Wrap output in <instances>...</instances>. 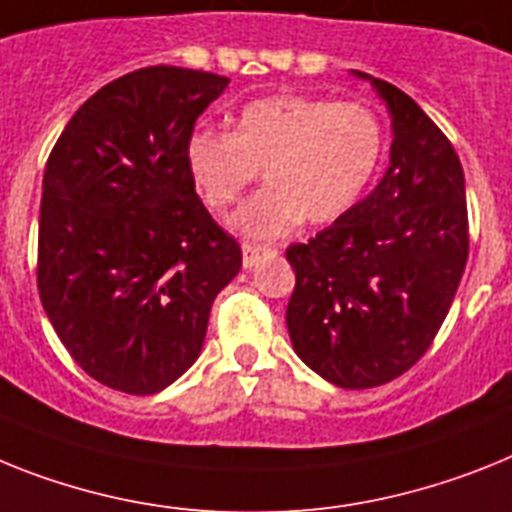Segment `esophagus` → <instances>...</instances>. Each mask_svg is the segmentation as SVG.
Here are the masks:
<instances>
[{
	"instance_id": "1",
	"label": "esophagus",
	"mask_w": 512,
	"mask_h": 512,
	"mask_svg": "<svg viewBox=\"0 0 512 512\" xmlns=\"http://www.w3.org/2000/svg\"><path fill=\"white\" fill-rule=\"evenodd\" d=\"M270 252H276V249L265 247V244H249V242H244L242 244V265L249 270V268H252V265L257 263V260H260V257L270 255Z\"/></svg>"
}]
</instances>
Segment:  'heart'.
<instances>
[{"mask_svg": "<svg viewBox=\"0 0 512 512\" xmlns=\"http://www.w3.org/2000/svg\"><path fill=\"white\" fill-rule=\"evenodd\" d=\"M385 132L364 103L265 96L236 114L234 130L197 127L184 166L210 210H226L263 169V190L231 216L247 239H276L296 223H328L354 208L377 174Z\"/></svg>", "mask_w": 512, "mask_h": 512, "instance_id": "heart-1", "label": "heart"}]
</instances>
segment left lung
Here are the masks:
<instances>
[{
	"mask_svg": "<svg viewBox=\"0 0 512 512\" xmlns=\"http://www.w3.org/2000/svg\"><path fill=\"white\" fill-rule=\"evenodd\" d=\"M393 122L390 166L375 190L307 244L286 325L309 369L364 390L409 372L435 341L468 260L463 166L419 103L380 77Z\"/></svg>",
	"mask_w": 512,
	"mask_h": 512,
	"instance_id": "left-lung-1",
	"label": "left lung"
}]
</instances>
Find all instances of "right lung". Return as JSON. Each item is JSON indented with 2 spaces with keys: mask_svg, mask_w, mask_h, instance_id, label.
Returning <instances> with one entry per match:
<instances>
[{
  "mask_svg": "<svg viewBox=\"0 0 512 512\" xmlns=\"http://www.w3.org/2000/svg\"><path fill=\"white\" fill-rule=\"evenodd\" d=\"M229 77L143 67L103 85L51 150L38 221V294L93 380L153 395L200 356L242 247L197 197L184 143Z\"/></svg>",
  "mask_w": 512,
  "mask_h": 512,
  "instance_id": "1",
  "label": "right lung"
}]
</instances>
